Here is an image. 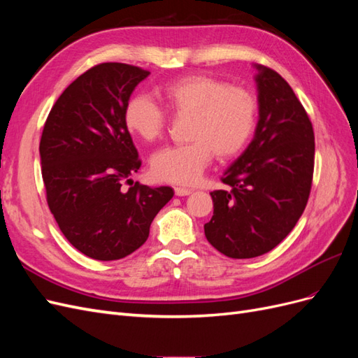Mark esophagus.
I'll use <instances>...</instances> for the list:
<instances>
[{
    "label": "esophagus",
    "instance_id": "34e87169",
    "mask_svg": "<svg viewBox=\"0 0 358 358\" xmlns=\"http://www.w3.org/2000/svg\"><path fill=\"white\" fill-rule=\"evenodd\" d=\"M192 192V189L189 188H183V187H176L175 188V194L178 197H185V196H189V194Z\"/></svg>",
    "mask_w": 358,
    "mask_h": 358
}]
</instances>
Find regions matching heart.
Instances as JSON below:
<instances>
[{"label": "heart", "mask_w": 358, "mask_h": 358, "mask_svg": "<svg viewBox=\"0 0 358 358\" xmlns=\"http://www.w3.org/2000/svg\"><path fill=\"white\" fill-rule=\"evenodd\" d=\"M166 109L189 115L191 143L158 150L150 159L154 176L173 183H194L209 166L213 154L227 159L241 154L254 133L255 96L239 86H230L204 74L183 76L158 91ZM129 133L154 142L164 133L166 112L146 95H136L124 110Z\"/></svg>", "instance_id": "1"}]
</instances>
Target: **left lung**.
Returning a JSON list of instances; mask_svg holds the SVG:
<instances>
[{
  "label": "left lung",
  "mask_w": 358,
  "mask_h": 358,
  "mask_svg": "<svg viewBox=\"0 0 358 358\" xmlns=\"http://www.w3.org/2000/svg\"><path fill=\"white\" fill-rule=\"evenodd\" d=\"M254 69V137L224 171L231 191L210 192L213 216L204 224L206 239L230 258H254L282 242L306 208L313 175L315 137L301 103L276 71Z\"/></svg>",
  "instance_id": "obj_1"
}]
</instances>
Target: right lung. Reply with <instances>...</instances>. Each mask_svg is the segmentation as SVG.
<instances>
[{
  "instance_id": "1",
  "label": "right lung",
  "mask_w": 358,
  "mask_h": 358,
  "mask_svg": "<svg viewBox=\"0 0 358 358\" xmlns=\"http://www.w3.org/2000/svg\"><path fill=\"white\" fill-rule=\"evenodd\" d=\"M150 73L104 62L61 94L40 140L49 209L67 241L86 257L112 262L142 246L170 187L133 182L138 152L124 122L136 86ZM124 181L132 187L124 190Z\"/></svg>"
}]
</instances>
